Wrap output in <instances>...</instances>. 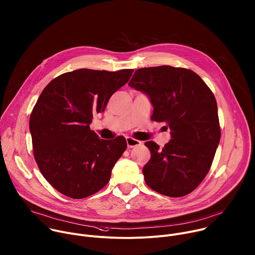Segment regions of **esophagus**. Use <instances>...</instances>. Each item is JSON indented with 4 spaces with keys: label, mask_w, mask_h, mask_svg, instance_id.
<instances>
[{
    "label": "esophagus",
    "mask_w": 255,
    "mask_h": 255,
    "mask_svg": "<svg viewBox=\"0 0 255 255\" xmlns=\"http://www.w3.org/2000/svg\"><path fill=\"white\" fill-rule=\"evenodd\" d=\"M126 142H127L128 148H133V147H136V146H140V145L142 144V141L134 139L132 137H127Z\"/></svg>",
    "instance_id": "obj_1"
}]
</instances>
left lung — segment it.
Instances as JSON below:
<instances>
[{
	"label": "left lung",
	"instance_id": "1",
	"mask_svg": "<svg viewBox=\"0 0 255 255\" xmlns=\"http://www.w3.org/2000/svg\"><path fill=\"white\" fill-rule=\"evenodd\" d=\"M129 86L149 97L151 120L171 130L162 148L145 142L151 152L143 167L145 183L167 197L192 193L209 172L221 137L214 94L193 70L170 65L139 68Z\"/></svg>",
	"mask_w": 255,
	"mask_h": 255
}]
</instances>
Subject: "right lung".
Masks as SVG:
<instances>
[{
	"instance_id": "obj_1",
	"label": "right lung",
	"mask_w": 255,
	"mask_h": 255,
	"mask_svg": "<svg viewBox=\"0 0 255 255\" xmlns=\"http://www.w3.org/2000/svg\"><path fill=\"white\" fill-rule=\"evenodd\" d=\"M132 72L88 68L65 72L53 79L36 102L29 121L34 158L62 195L84 199L110 180L113 166L127 148L126 139H101L90 124Z\"/></svg>"
}]
</instances>
